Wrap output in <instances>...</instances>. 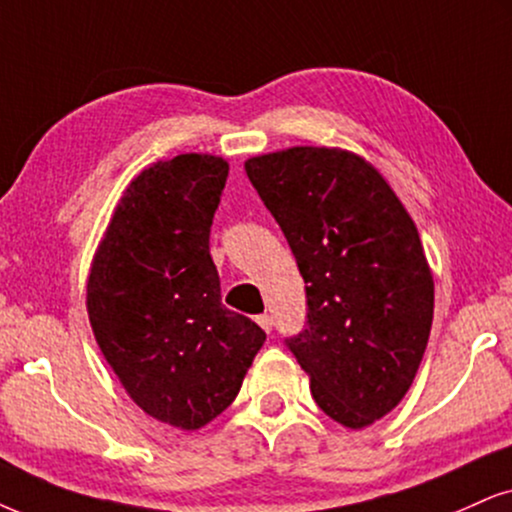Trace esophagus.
<instances>
[{
    "label": "esophagus",
    "instance_id": "34e87169",
    "mask_svg": "<svg viewBox=\"0 0 512 512\" xmlns=\"http://www.w3.org/2000/svg\"><path fill=\"white\" fill-rule=\"evenodd\" d=\"M256 323H258V325H261V327H263V330H266V332H270V330H273V318H270V315H268V313L258 315V318H256Z\"/></svg>",
    "mask_w": 512,
    "mask_h": 512
}]
</instances>
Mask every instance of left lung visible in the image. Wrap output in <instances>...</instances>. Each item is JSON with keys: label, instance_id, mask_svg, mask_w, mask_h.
<instances>
[{"label": "left lung", "instance_id": "left-lung-1", "mask_svg": "<svg viewBox=\"0 0 512 512\" xmlns=\"http://www.w3.org/2000/svg\"><path fill=\"white\" fill-rule=\"evenodd\" d=\"M306 282V330L285 339L325 415L361 430L399 406L432 330L418 227L387 180L344 149L292 147L244 163Z\"/></svg>", "mask_w": 512, "mask_h": 512}]
</instances>
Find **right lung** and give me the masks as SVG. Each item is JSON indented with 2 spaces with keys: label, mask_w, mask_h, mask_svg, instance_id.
Returning <instances> with one entry per match:
<instances>
[{
  "label": "right lung",
  "mask_w": 512,
  "mask_h": 512,
  "mask_svg": "<svg viewBox=\"0 0 512 512\" xmlns=\"http://www.w3.org/2000/svg\"><path fill=\"white\" fill-rule=\"evenodd\" d=\"M225 159L180 154L144 168L118 201L87 277L106 363L151 418L199 430L235 401L266 342L220 301L208 249Z\"/></svg>",
  "instance_id": "right-lung-1"
}]
</instances>
